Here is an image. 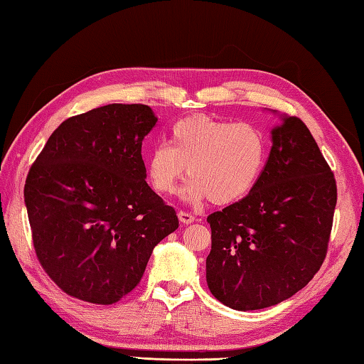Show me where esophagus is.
I'll list each match as a JSON object with an SVG mask.
<instances>
[{
	"instance_id": "esophagus-1",
	"label": "esophagus",
	"mask_w": 364,
	"mask_h": 364,
	"mask_svg": "<svg viewBox=\"0 0 364 364\" xmlns=\"http://www.w3.org/2000/svg\"><path fill=\"white\" fill-rule=\"evenodd\" d=\"M178 219H180L181 223H186V225H189V223H194V222H196L194 215L186 213V211H180V213H178Z\"/></svg>"
}]
</instances>
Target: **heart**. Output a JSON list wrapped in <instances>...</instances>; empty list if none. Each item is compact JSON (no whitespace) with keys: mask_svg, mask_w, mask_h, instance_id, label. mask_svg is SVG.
I'll use <instances>...</instances> for the list:
<instances>
[{"mask_svg":"<svg viewBox=\"0 0 364 364\" xmlns=\"http://www.w3.org/2000/svg\"><path fill=\"white\" fill-rule=\"evenodd\" d=\"M267 158L262 131L249 122L196 114L170 128V146L154 145L146 156V178L159 196H172L188 175L184 197L192 203L210 198L231 205L257 186Z\"/></svg>","mask_w":364,"mask_h":364,"instance_id":"obj_1","label":"heart"}]
</instances>
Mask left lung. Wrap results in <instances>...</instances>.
<instances>
[{
  "mask_svg": "<svg viewBox=\"0 0 364 364\" xmlns=\"http://www.w3.org/2000/svg\"><path fill=\"white\" fill-rule=\"evenodd\" d=\"M264 170L239 202L208 215L206 282L237 311L262 310L310 283L327 255L336 181L310 129L282 115Z\"/></svg>",
  "mask_w": 364,
  "mask_h": 364,
  "instance_id": "1",
  "label": "left lung"
}]
</instances>
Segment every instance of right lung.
Here are the masks:
<instances>
[{"label":"right lung","instance_id":"1","mask_svg":"<svg viewBox=\"0 0 364 364\" xmlns=\"http://www.w3.org/2000/svg\"><path fill=\"white\" fill-rule=\"evenodd\" d=\"M150 106L107 105L54 129L31 166L25 203L37 259L60 289L112 305L141 282L151 252L178 228L146 184Z\"/></svg>","mask_w":364,"mask_h":364}]
</instances>
